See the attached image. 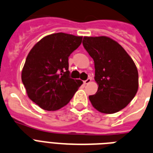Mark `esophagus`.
Instances as JSON below:
<instances>
[{
	"label": "esophagus",
	"instance_id": "34e87169",
	"mask_svg": "<svg viewBox=\"0 0 153 153\" xmlns=\"http://www.w3.org/2000/svg\"><path fill=\"white\" fill-rule=\"evenodd\" d=\"M91 80H92V79H91V78H88L87 80H85V81H84V84H85V85H88V83H90L91 82Z\"/></svg>",
	"mask_w": 153,
	"mask_h": 153
}]
</instances>
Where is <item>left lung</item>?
Instances as JSON below:
<instances>
[{"mask_svg": "<svg viewBox=\"0 0 153 153\" xmlns=\"http://www.w3.org/2000/svg\"><path fill=\"white\" fill-rule=\"evenodd\" d=\"M83 45L94 60L96 94L89 100L102 113H115L127 106L138 90L134 61L117 41L107 36H85Z\"/></svg>", "mask_w": 153, "mask_h": 153, "instance_id": "1", "label": "left lung"}]
</instances>
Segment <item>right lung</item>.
I'll return each instance as SVG.
<instances>
[{"label":"right lung","instance_id":"obj_1","mask_svg":"<svg viewBox=\"0 0 153 153\" xmlns=\"http://www.w3.org/2000/svg\"><path fill=\"white\" fill-rule=\"evenodd\" d=\"M82 38L64 33L51 34L38 41L27 56L21 80L28 97L41 108L60 109L83 84L70 78L68 71V56Z\"/></svg>","mask_w":153,"mask_h":153}]
</instances>
